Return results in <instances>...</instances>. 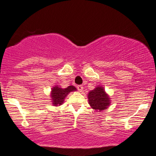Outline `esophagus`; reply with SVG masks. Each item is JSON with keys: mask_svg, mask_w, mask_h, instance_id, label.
I'll use <instances>...</instances> for the list:
<instances>
[{"mask_svg": "<svg viewBox=\"0 0 156 156\" xmlns=\"http://www.w3.org/2000/svg\"><path fill=\"white\" fill-rule=\"evenodd\" d=\"M76 88H77V90L80 91V92H82L83 90V86L82 85H78L76 87Z\"/></svg>", "mask_w": 156, "mask_h": 156, "instance_id": "esophagus-1", "label": "esophagus"}]
</instances>
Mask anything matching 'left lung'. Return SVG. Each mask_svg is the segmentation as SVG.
Listing matches in <instances>:
<instances>
[{
    "label": "left lung",
    "mask_w": 156,
    "mask_h": 156,
    "mask_svg": "<svg viewBox=\"0 0 156 156\" xmlns=\"http://www.w3.org/2000/svg\"><path fill=\"white\" fill-rule=\"evenodd\" d=\"M89 104L94 110L102 111L110 105V98L102 87H98L89 92Z\"/></svg>",
    "instance_id": "1"
}]
</instances>
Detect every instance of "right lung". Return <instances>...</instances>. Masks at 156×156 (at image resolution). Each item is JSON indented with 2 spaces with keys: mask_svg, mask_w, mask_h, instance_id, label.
I'll return each mask as SVG.
<instances>
[{
  "mask_svg": "<svg viewBox=\"0 0 156 156\" xmlns=\"http://www.w3.org/2000/svg\"><path fill=\"white\" fill-rule=\"evenodd\" d=\"M76 90V88L74 86H69L65 89H62L59 87L56 86L51 90V100L53 105L58 106V105H62L64 102L66 96L72 91Z\"/></svg>",
  "mask_w": 156,
  "mask_h": 156,
  "instance_id": "add662e5",
  "label": "right lung"
}]
</instances>
